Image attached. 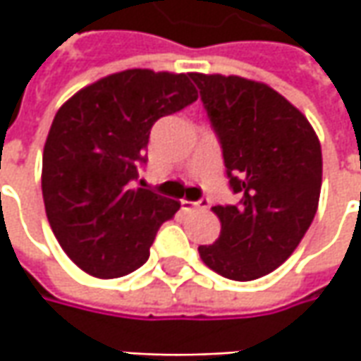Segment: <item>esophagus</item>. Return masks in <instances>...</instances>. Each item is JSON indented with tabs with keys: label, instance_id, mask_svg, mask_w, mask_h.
Here are the masks:
<instances>
[{
	"label": "esophagus",
	"instance_id": "obj_1",
	"mask_svg": "<svg viewBox=\"0 0 361 361\" xmlns=\"http://www.w3.org/2000/svg\"><path fill=\"white\" fill-rule=\"evenodd\" d=\"M180 204H183L185 211H197V209L204 211V209H209V201H185V199H183Z\"/></svg>",
	"mask_w": 361,
	"mask_h": 361
}]
</instances>
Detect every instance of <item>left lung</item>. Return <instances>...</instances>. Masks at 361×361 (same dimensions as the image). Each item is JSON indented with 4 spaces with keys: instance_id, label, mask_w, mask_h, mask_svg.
I'll return each instance as SVG.
<instances>
[{
    "instance_id": "obj_1",
    "label": "left lung",
    "mask_w": 361,
    "mask_h": 361,
    "mask_svg": "<svg viewBox=\"0 0 361 361\" xmlns=\"http://www.w3.org/2000/svg\"><path fill=\"white\" fill-rule=\"evenodd\" d=\"M190 78L223 146L241 204H216L221 235L201 245L202 263L233 281H253L291 257L312 225L322 192V145L285 96L241 76Z\"/></svg>"
}]
</instances>
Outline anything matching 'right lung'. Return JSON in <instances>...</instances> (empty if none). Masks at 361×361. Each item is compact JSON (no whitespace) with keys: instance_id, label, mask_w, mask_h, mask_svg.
Here are the masks:
<instances>
[{"instance_id":"1","label":"right lung","mask_w":361,"mask_h":361,"mask_svg":"<svg viewBox=\"0 0 361 361\" xmlns=\"http://www.w3.org/2000/svg\"><path fill=\"white\" fill-rule=\"evenodd\" d=\"M190 74L132 68L78 90L56 112L42 159L49 227L98 279L142 267L160 225L180 209L138 183L152 124L195 102Z\"/></svg>"}]
</instances>
